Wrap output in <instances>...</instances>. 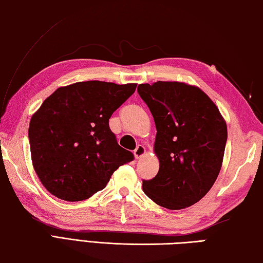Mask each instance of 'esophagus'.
I'll list each match as a JSON object with an SVG mask.
<instances>
[{"label": "esophagus", "mask_w": 263, "mask_h": 263, "mask_svg": "<svg viewBox=\"0 0 263 263\" xmlns=\"http://www.w3.org/2000/svg\"><path fill=\"white\" fill-rule=\"evenodd\" d=\"M133 154H135L136 159H139V158H141L142 156H144V154H146V149H144V147L141 146V144H139Z\"/></svg>", "instance_id": "esophagus-1"}]
</instances>
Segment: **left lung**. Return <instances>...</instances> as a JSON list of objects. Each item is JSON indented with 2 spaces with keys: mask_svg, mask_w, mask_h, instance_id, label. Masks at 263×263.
<instances>
[{
  "mask_svg": "<svg viewBox=\"0 0 263 263\" xmlns=\"http://www.w3.org/2000/svg\"><path fill=\"white\" fill-rule=\"evenodd\" d=\"M138 92L152 111L154 153L159 171L142 181L155 203L181 210L199 202L219 174L227 141L226 121L197 86L178 81L141 83Z\"/></svg>",
  "mask_w": 263,
  "mask_h": 263,
  "instance_id": "8db88e82",
  "label": "left lung"
}]
</instances>
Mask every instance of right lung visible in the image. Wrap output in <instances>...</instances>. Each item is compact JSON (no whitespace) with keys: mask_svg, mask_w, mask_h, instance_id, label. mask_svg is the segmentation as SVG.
Here are the masks:
<instances>
[{"mask_svg":"<svg viewBox=\"0 0 263 263\" xmlns=\"http://www.w3.org/2000/svg\"><path fill=\"white\" fill-rule=\"evenodd\" d=\"M137 83L82 81L60 87L29 123L33 170L47 191L64 201H82L103 190L120 166L133 160L110 131L111 114Z\"/></svg>","mask_w":263,"mask_h":263,"instance_id":"add662e5","label":"right lung"}]
</instances>
